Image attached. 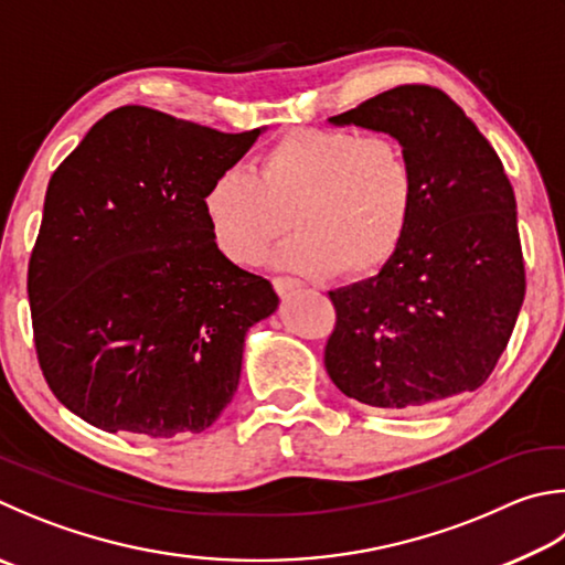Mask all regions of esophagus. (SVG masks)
<instances>
[{
  "instance_id": "1",
  "label": "esophagus",
  "mask_w": 565,
  "mask_h": 565,
  "mask_svg": "<svg viewBox=\"0 0 565 565\" xmlns=\"http://www.w3.org/2000/svg\"><path fill=\"white\" fill-rule=\"evenodd\" d=\"M271 284H274V289L279 296H286V294H291L296 289H301V281L291 279V276H274Z\"/></svg>"
}]
</instances>
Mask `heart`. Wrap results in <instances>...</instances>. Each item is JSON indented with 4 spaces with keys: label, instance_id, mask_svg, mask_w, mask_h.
<instances>
[{
    "label": "heart",
    "instance_id": "1",
    "mask_svg": "<svg viewBox=\"0 0 565 565\" xmlns=\"http://www.w3.org/2000/svg\"><path fill=\"white\" fill-rule=\"evenodd\" d=\"M415 172L395 140L353 130L294 128L276 138L256 172L224 170L204 192L220 252L256 264L291 227L274 264L306 276L363 279L403 244L415 210Z\"/></svg>",
    "mask_w": 565,
    "mask_h": 565
}]
</instances>
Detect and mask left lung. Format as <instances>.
Masks as SVG:
<instances>
[{"instance_id": "left-lung-1", "label": "left lung", "mask_w": 565, "mask_h": 565, "mask_svg": "<svg viewBox=\"0 0 565 565\" xmlns=\"http://www.w3.org/2000/svg\"><path fill=\"white\" fill-rule=\"evenodd\" d=\"M393 136L415 172L407 234L381 274L328 296L326 371L371 407H419L484 385L524 303L514 188L445 90L407 84L328 118Z\"/></svg>"}]
</instances>
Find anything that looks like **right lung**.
<instances>
[{"instance_id":"right-lung-1","label":"right lung","mask_w":565,"mask_h":565,"mask_svg":"<svg viewBox=\"0 0 565 565\" xmlns=\"http://www.w3.org/2000/svg\"><path fill=\"white\" fill-rule=\"evenodd\" d=\"M262 136L110 110L49 180L29 259L41 373L106 433H202L237 393L244 335L279 296L217 249L204 192Z\"/></svg>"}]
</instances>
